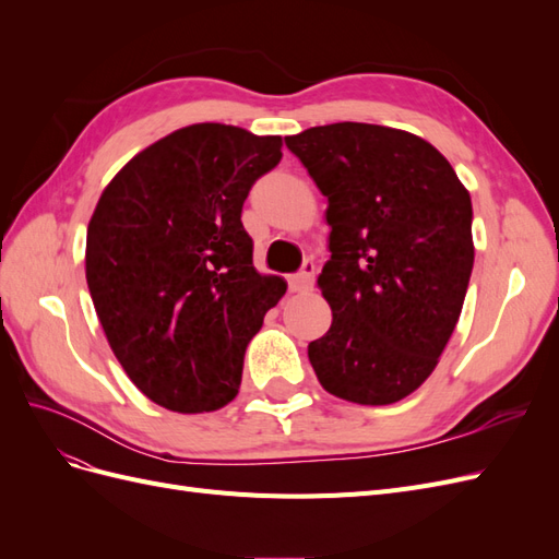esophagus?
<instances>
[{"label": "esophagus", "instance_id": "obj_1", "mask_svg": "<svg viewBox=\"0 0 559 559\" xmlns=\"http://www.w3.org/2000/svg\"><path fill=\"white\" fill-rule=\"evenodd\" d=\"M314 286V265L312 263H306L302 265V270L298 275H292L289 277V289L300 294V292H310Z\"/></svg>", "mask_w": 559, "mask_h": 559}]
</instances>
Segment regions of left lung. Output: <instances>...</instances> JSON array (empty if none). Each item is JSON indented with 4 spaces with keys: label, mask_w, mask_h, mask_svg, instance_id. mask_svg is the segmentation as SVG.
I'll return each mask as SVG.
<instances>
[{
    "label": "left lung",
    "mask_w": 559,
    "mask_h": 559,
    "mask_svg": "<svg viewBox=\"0 0 559 559\" xmlns=\"http://www.w3.org/2000/svg\"><path fill=\"white\" fill-rule=\"evenodd\" d=\"M286 146L329 200L319 289L333 321L308 345L317 380L359 405L411 396L462 314L473 270L466 186L436 146L386 126H317Z\"/></svg>",
    "instance_id": "8db88e82"
}]
</instances>
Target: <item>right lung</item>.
Instances as JSON below:
<instances>
[{
  "instance_id": "add662e5",
  "label": "right lung",
  "mask_w": 559,
  "mask_h": 559,
  "mask_svg": "<svg viewBox=\"0 0 559 559\" xmlns=\"http://www.w3.org/2000/svg\"><path fill=\"white\" fill-rule=\"evenodd\" d=\"M282 138L186 126L130 158L99 195L86 280L128 378L175 413H212L238 394L245 349L286 292L261 275L240 216Z\"/></svg>"
}]
</instances>
